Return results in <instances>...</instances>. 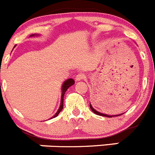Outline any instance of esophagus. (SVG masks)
<instances>
[{
	"mask_svg": "<svg viewBox=\"0 0 155 155\" xmlns=\"http://www.w3.org/2000/svg\"><path fill=\"white\" fill-rule=\"evenodd\" d=\"M84 78H85V74H84L79 73V74H78L76 76H75V80H76L77 81H79L83 80Z\"/></svg>",
	"mask_w": 155,
	"mask_h": 155,
	"instance_id": "1",
	"label": "esophagus"
}]
</instances>
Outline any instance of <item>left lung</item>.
I'll use <instances>...</instances> for the list:
<instances>
[{
    "mask_svg": "<svg viewBox=\"0 0 155 155\" xmlns=\"http://www.w3.org/2000/svg\"><path fill=\"white\" fill-rule=\"evenodd\" d=\"M90 108H91V111H92L93 113H95L96 115H98V116H106V117H112V116H121V115H123L124 113H122V114H118V115H113V116H109V115H107V114H104V113H99V112H98V111H96L95 109H94V108L91 106V105L90 104Z\"/></svg>",
    "mask_w": 155,
    "mask_h": 155,
    "instance_id": "obj_1",
    "label": "left lung"
}]
</instances>
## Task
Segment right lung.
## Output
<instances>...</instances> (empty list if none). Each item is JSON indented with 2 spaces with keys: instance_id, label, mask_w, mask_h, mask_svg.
Listing matches in <instances>:
<instances>
[{
  "instance_id": "1",
  "label": "right lung",
  "mask_w": 155,
  "mask_h": 155,
  "mask_svg": "<svg viewBox=\"0 0 155 155\" xmlns=\"http://www.w3.org/2000/svg\"><path fill=\"white\" fill-rule=\"evenodd\" d=\"M39 35H34V34H32V35H30V37H33V36H38ZM74 84V80L72 78H69L68 79V80H66L62 84V89H61V91H62V94H61V105H60V108H59L58 111H57V113H56V114L54 115V116L52 117V118L50 119H53V118H55V117H57V116H58V114L61 112V110L63 109V108H64V94H65V92L67 91V90L71 86H72L73 84Z\"/></svg>"
}]
</instances>
